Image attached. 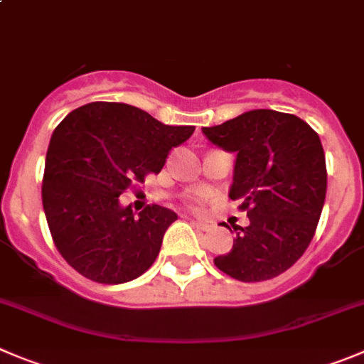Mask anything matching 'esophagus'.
<instances>
[{
	"label": "esophagus",
	"instance_id": "1",
	"mask_svg": "<svg viewBox=\"0 0 364 364\" xmlns=\"http://www.w3.org/2000/svg\"><path fill=\"white\" fill-rule=\"evenodd\" d=\"M190 223H192V226L193 228H198V230H203V232H208L210 228H212V224L210 223H206V220H190Z\"/></svg>",
	"mask_w": 364,
	"mask_h": 364
}]
</instances>
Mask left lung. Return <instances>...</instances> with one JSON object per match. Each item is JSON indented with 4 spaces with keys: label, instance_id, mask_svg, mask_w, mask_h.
Returning <instances> with one entry per match:
<instances>
[{
    "label": "left lung",
    "instance_id": "obj_1",
    "mask_svg": "<svg viewBox=\"0 0 364 364\" xmlns=\"http://www.w3.org/2000/svg\"><path fill=\"white\" fill-rule=\"evenodd\" d=\"M203 134L235 152L230 199H240L250 224L233 226V247L213 264L240 282H262L289 269L314 237L327 193L320 136L294 114L253 109Z\"/></svg>",
    "mask_w": 364,
    "mask_h": 364
}]
</instances>
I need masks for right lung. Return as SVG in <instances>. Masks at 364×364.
<instances>
[{
  "instance_id": "1",
  "label": "right lung",
  "mask_w": 364,
  "mask_h": 364,
  "mask_svg": "<svg viewBox=\"0 0 364 364\" xmlns=\"http://www.w3.org/2000/svg\"><path fill=\"white\" fill-rule=\"evenodd\" d=\"M193 129L165 125L120 102H91L57 125L44 163L43 208L75 271L98 284H124L154 264L178 213L152 205L136 215L118 198L161 171Z\"/></svg>"
}]
</instances>
